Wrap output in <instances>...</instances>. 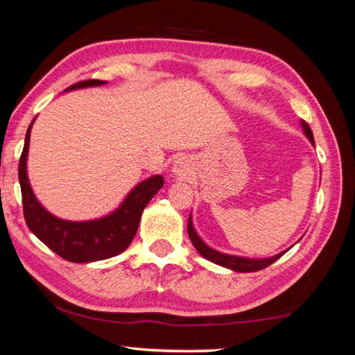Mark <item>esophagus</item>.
<instances>
[{"label": "esophagus", "mask_w": 355, "mask_h": 355, "mask_svg": "<svg viewBox=\"0 0 355 355\" xmlns=\"http://www.w3.org/2000/svg\"><path fill=\"white\" fill-rule=\"evenodd\" d=\"M172 172L180 178L187 177L189 173V161L187 159V157H180V159H177L175 164H173Z\"/></svg>", "instance_id": "esophagus-1"}]
</instances>
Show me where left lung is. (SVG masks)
<instances>
[{
    "mask_svg": "<svg viewBox=\"0 0 355 355\" xmlns=\"http://www.w3.org/2000/svg\"><path fill=\"white\" fill-rule=\"evenodd\" d=\"M302 128L303 131H305V136L309 139V142L314 145V139H313V132H311V128L308 126L306 121H302ZM188 235L191 241H193L194 248L199 251V254L204 256L208 261L213 262V263H218V266L221 267H226L234 270V272H257V270H262L268 267L270 263H273L275 261H278V259L284 254V252H279L277 256H272V257H267V259H248V257H240V256H230V254H224V252H219L211 250L210 246L205 245L202 239L198 235V232L194 230L193 226V219H188Z\"/></svg>",
    "mask_w": 355,
    "mask_h": 355,
    "instance_id": "8db88e82",
    "label": "left lung"
}]
</instances>
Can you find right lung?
Instances as JSON below:
<instances>
[{"instance_id":"right-lung-1","label":"right lung","mask_w":355,"mask_h":355,"mask_svg":"<svg viewBox=\"0 0 355 355\" xmlns=\"http://www.w3.org/2000/svg\"><path fill=\"white\" fill-rule=\"evenodd\" d=\"M104 80H83L66 92L87 87L104 85ZM31 125L28 126L24 151L19 162V182L24 202V215L28 229L50 250L69 262L87 263L114 257L125 251L137 232L140 216L151 198L162 188L164 178L153 175L139 183L126 196L123 204L110 215L92 221H66L53 216L44 208L33 193L26 173V157L30 147Z\"/></svg>"}]
</instances>
